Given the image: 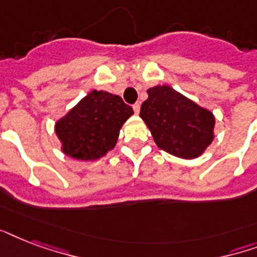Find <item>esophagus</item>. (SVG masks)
<instances>
[{
  "mask_svg": "<svg viewBox=\"0 0 257 257\" xmlns=\"http://www.w3.org/2000/svg\"><path fill=\"white\" fill-rule=\"evenodd\" d=\"M133 112L136 113V114H139V113H140V104H139V102L133 104Z\"/></svg>",
  "mask_w": 257,
  "mask_h": 257,
  "instance_id": "1",
  "label": "esophagus"
}]
</instances>
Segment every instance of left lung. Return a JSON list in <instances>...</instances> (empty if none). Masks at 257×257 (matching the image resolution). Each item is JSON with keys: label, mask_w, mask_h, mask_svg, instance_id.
Segmentation results:
<instances>
[{"label": "left lung", "mask_w": 257, "mask_h": 257, "mask_svg": "<svg viewBox=\"0 0 257 257\" xmlns=\"http://www.w3.org/2000/svg\"><path fill=\"white\" fill-rule=\"evenodd\" d=\"M140 117L157 147L173 156L195 159L213 140L215 117L171 86L148 89Z\"/></svg>", "instance_id": "obj_1"}]
</instances>
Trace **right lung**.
Here are the masks:
<instances>
[{"label":"right lung","instance_id":"add662e5","mask_svg":"<svg viewBox=\"0 0 257 257\" xmlns=\"http://www.w3.org/2000/svg\"><path fill=\"white\" fill-rule=\"evenodd\" d=\"M133 114L122 98L92 90L56 124L62 152L76 160H96L114 147L125 121Z\"/></svg>","mask_w":257,"mask_h":257}]
</instances>
